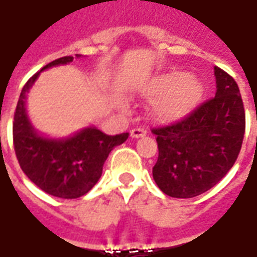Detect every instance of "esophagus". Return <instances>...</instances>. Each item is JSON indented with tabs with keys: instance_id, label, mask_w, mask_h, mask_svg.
Here are the masks:
<instances>
[{
	"instance_id": "1",
	"label": "esophagus",
	"mask_w": 257,
	"mask_h": 257,
	"mask_svg": "<svg viewBox=\"0 0 257 257\" xmlns=\"http://www.w3.org/2000/svg\"><path fill=\"white\" fill-rule=\"evenodd\" d=\"M146 135V129L143 128H134L131 131V136L135 138V139H138V138H142V136H145Z\"/></svg>"
}]
</instances>
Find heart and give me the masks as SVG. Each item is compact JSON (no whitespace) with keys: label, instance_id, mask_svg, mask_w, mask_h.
Returning a JSON list of instances; mask_svg holds the SVG:
<instances>
[{"label":"heart","instance_id":"1","mask_svg":"<svg viewBox=\"0 0 257 257\" xmlns=\"http://www.w3.org/2000/svg\"><path fill=\"white\" fill-rule=\"evenodd\" d=\"M146 93L161 96L154 111L161 119H178L193 108L202 96L204 86L182 70H172L151 79Z\"/></svg>","mask_w":257,"mask_h":257}]
</instances>
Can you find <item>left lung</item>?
<instances>
[{
  "instance_id": "8db88e82",
  "label": "left lung",
  "mask_w": 257,
  "mask_h": 257,
  "mask_svg": "<svg viewBox=\"0 0 257 257\" xmlns=\"http://www.w3.org/2000/svg\"><path fill=\"white\" fill-rule=\"evenodd\" d=\"M215 97L178 122L151 129L158 143L153 178L173 198H193L212 189L241 150L245 110L239 88L221 68L215 67Z\"/></svg>"
}]
</instances>
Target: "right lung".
Returning <instances> with one entry per match:
<instances>
[{"mask_svg": "<svg viewBox=\"0 0 257 257\" xmlns=\"http://www.w3.org/2000/svg\"><path fill=\"white\" fill-rule=\"evenodd\" d=\"M79 56V55H77ZM73 56L48 63L45 68L67 64ZM41 71L23 86L14 117V147L22 171L37 187L59 198H78L100 179L103 165L115 146L122 145L129 134L108 136L89 126L67 139H48L37 134L26 112V97Z\"/></svg>", "mask_w": 257, "mask_h": 257, "instance_id": "obj_1", "label": "right lung"}]
</instances>
